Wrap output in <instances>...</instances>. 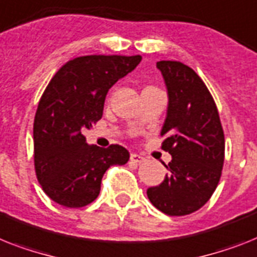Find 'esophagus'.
<instances>
[{
  "label": "esophagus",
  "instance_id": "34e87169",
  "mask_svg": "<svg viewBox=\"0 0 257 257\" xmlns=\"http://www.w3.org/2000/svg\"><path fill=\"white\" fill-rule=\"evenodd\" d=\"M130 160H131V162H134V163H138V164H142V163H143L144 160H146V159H144L143 156H142V155H138V154H131V156H130Z\"/></svg>",
  "mask_w": 257,
  "mask_h": 257
}]
</instances>
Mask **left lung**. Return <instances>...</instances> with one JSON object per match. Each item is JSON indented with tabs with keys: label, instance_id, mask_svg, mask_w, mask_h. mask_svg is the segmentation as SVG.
Instances as JSON below:
<instances>
[{
	"label": "left lung",
	"instance_id": "8db88e82",
	"mask_svg": "<svg viewBox=\"0 0 257 257\" xmlns=\"http://www.w3.org/2000/svg\"><path fill=\"white\" fill-rule=\"evenodd\" d=\"M168 90V111L160 135L172 160L164 181L147 190L156 209L171 217L188 215L205 205L219 182L224 134L217 105L205 82L180 61L156 63Z\"/></svg>",
	"mask_w": 257,
	"mask_h": 257
}]
</instances>
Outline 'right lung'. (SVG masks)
Segmentation results:
<instances>
[{
  "mask_svg": "<svg viewBox=\"0 0 257 257\" xmlns=\"http://www.w3.org/2000/svg\"><path fill=\"white\" fill-rule=\"evenodd\" d=\"M141 60V55L76 57L56 72L40 97L34 119L35 173L44 193L61 206L93 202L107 168L128 162L124 147L89 146L82 133L102 118L109 89Z\"/></svg>",
  "mask_w": 257,
  "mask_h": 257,
  "instance_id": "1",
  "label": "right lung"
}]
</instances>
